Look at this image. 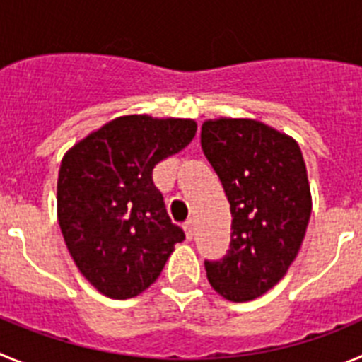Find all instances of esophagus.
<instances>
[{"instance_id":"34e87169","label":"esophagus","mask_w":362,"mask_h":362,"mask_svg":"<svg viewBox=\"0 0 362 362\" xmlns=\"http://www.w3.org/2000/svg\"><path fill=\"white\" fill-rule=\"evenodd\" d=\"M183 228H185V235H187V239L190 241V239L194 238V221H187Z\"/></svg>"}]
</instances>
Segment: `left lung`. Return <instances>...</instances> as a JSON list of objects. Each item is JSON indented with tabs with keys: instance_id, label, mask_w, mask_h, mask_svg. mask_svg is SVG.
Returning <instances> with one entry per match:
<instances>
[{
	"instance_id": "1",
	"label": "left lung",
	"mask_w": 362,
	"mask_h": 362,
	"mask_svg": "<svg viewBox=\"0 0 362 362\" xmlns=\"http://www.w3.org/2000/svg\"><path fill=\"white\" fill-rule=\"evenodd\" d=\"M201 146L233 228L228 254L204 263L206 277L221 297L246 303L274 288L299 254L312 214L305 159L292 136L248 117L206 119Z\"/></svg>"
}]
</instances>
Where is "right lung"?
<instances>
[{
  "label": "right lung",
  "instance_id": "1",
  "mask_svg": "<svg viewBox=\"0 0 362 362\" xmlns=\"http://www.w3.org/2000/svg\"><path fill=\"white\" fill-rule=\"evenodd\" d=\"M196 132L194 119L132 114L92 130L65 152L57 221L74 263L99 293L110 299L143 293L185 239L152 172Z\"/></svg>",
  "mask_w": 362,
  "mask_h": 362
}]
</instances>
